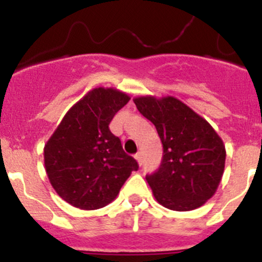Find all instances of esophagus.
Returning a JSON list of instances; mask_svg holds the SVG:
<instances>
[{"mask_svg": "<svg viewBox=\"0 0 262 262\" xmlns=\"http://www.w3.org/2000/svg\"><path fill=\"white\" fill-rule=\"evenodd\" d=\"M135 159H136V161H138V164L139 165H142V154H140V152H139V154H136L135 155Z\"/></svg>", "mask_w": 262, "mask_h": 262, "instance_id": "esophagus-1", "label": "esophagus"}]
</instances>
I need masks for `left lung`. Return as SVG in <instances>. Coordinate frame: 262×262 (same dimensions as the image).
Instances as JSON below:
<instances>
[{"label":"left lung","mask_w":262,"mask_h":262,"mask_svg":"<svg viewBox=\"0 0 262 262\" xmlns=\"http://www.w3.org/2000/svg\"><path fill=\"white\" fill-rule=\"evenodd\" d=\"M143 117L155 124L163 143V161L147 176L160 205L190 211L205 205L221 184L226 147L211 124L174 97L134 98Z\"/></svg>","instance_id":"8db88e82"}]
</instances>
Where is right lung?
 <instances>
[{"mask_svg":"<svg viewBox=\"0 0 262 262\" xmlns=\"http://www.w3.org/2000/svg\"><path fill=\"white\" fill-rule=\"evenodd\" d=\"M129 101L114 88H96L72 106L45 145V166L57 194L81 210L105 207L139 165L108 129Z\"/></svg>","mask_w":262,"mask_h":262,"instance_id":"obj_1","label":"right lung"}]
</instances>
